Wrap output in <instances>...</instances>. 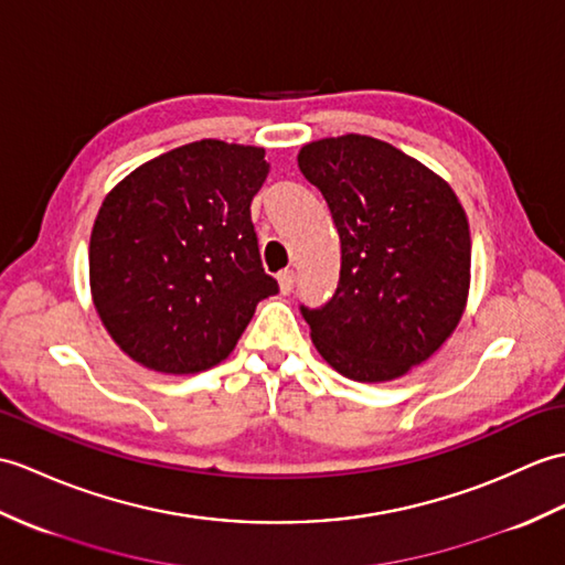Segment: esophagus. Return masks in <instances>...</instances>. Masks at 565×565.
I'll use <instances>...</instances> for the list:
<instances>
[{"instance_id": "1", "label": "esophagus", "mask_w": 565, "mask_h": 565, "mask_svg": "<svg viewBox=\"0 0 565 565\" xmlns=\"http://www.w3.org/2000/svg\"><path fill=\"white\" fill-rule=\"evenodd\" d=\"M294 286H296V271H294V269H284V271L279 274V288H281V294H284V296L291 294Z\"/></svg>"}]
</instances>
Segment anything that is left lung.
I'll return each instance as SVG.
<instances>
[{"mask_svg": "<svg viewBox=\"0 0 565 565\" xmlns=\"http://www.w3.org/2000/svg\"><path fill=\"white\" fill-rule=\"evenodd\" d=\"M298 168L330 206L342 243L334 296L300 306L320 356L344 377L385 383L424 363L460 322L471 267L452 188L387 141H310Z\"/></svg>", "mask_w": 565, "mask_h": 565, "instance_id": "obj_1", "label": "left lung"}]
</instances>
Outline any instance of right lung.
<instances>
[{"instance_id":"obj_1","label":"right lung","mask_w":565,"mask_h":565,"mask_svg":"<svg viewBox=\"0 0 565 565\" xmlns=\"http://www.w3.org/2000/svg\"><path fill=\"white\" fill-rule=\"evenodd\" d=\"M267 173L265 149L202 139L139 166L105 196L88 245L90 296L143 369H212L259 300L279 294L250 218Z\"/></svg>"}]
</instances>
